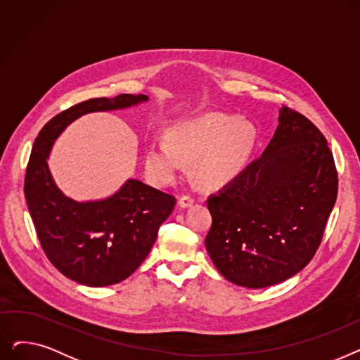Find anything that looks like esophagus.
I'll list each match as a JSON object with an SVG mask.
<instances>
[{
	"instance_id": "esophagus-1",
	"label": "esophagus",
	"mask_w": 360,
	"mask_h": 360,
	"mask_svg": "<svg viewBox=\"0 0 360 360\" xmlns=\"http://www.w3.org/2000/svg\"><path fill=\"white\" fill-rule=\"evenodd\" d=\"M193 202H194V198H191L190 195H184V197H181V198H179V201H178V204H179L181 209H186V207L193 205Z\"/></svg>"
}]
</instances>
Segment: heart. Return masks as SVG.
<instances>
[{
  "label": "heart",
  "mask_w": 360,
  "mask_h": 360,
  "mask_svg": "<svg viewBox=\"0 0 360 360\" xmlns=\"http://www.w3.org/2000/svg\"><path fill=\"white\" fill-rule=\"evenodd\" d=\"M258 146V131L250 121L224 113L186 120L170 131L169 143L153 141L144 150V167L158 185L175 182L186 162L207 188L235 181L250 165Z\"/></svg>",
  "instance_id": "b5f03b06"
}]
</instances>
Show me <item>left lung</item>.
Segmentation results:
<instances>
[{
  "mask_svg": "<svg viewBox=\"0 0 360 360\" xmlns=\"http://www.w3.org/2000/svg\"><path fill=\"white\" fill-rule=\"evenodd\" d=\"M337 170L321 131L281 106L261 158L207 200L205 248L233 285L262 289L297 274L315 255L337 200Z\"/></svg>",
  "mask_w": 360,
  "mask_h": 360,
  "instance_id": "left-lung-1",
  "label": "left lung"
}]
</instances>
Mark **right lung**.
Wrapping results in <instances>:
<instances>
[{
    "mask_svg": "<svg viewBox=\"0 0 360 360\" xmlns=\"http://www.w3.org/2000/svg\"><path fill=\"white\" fill-rule=\"evenodd\" d=\"M147 101L146 94H120L82 102L53 117L34 140L25 178L29 212L53 267L80 285L110 286L134 273L176 200L132 178L108 198L72 200L55 184L49 153L61 132L86 113L127 109Z\"/></svg>",
    "mask_w": 360,
    "mask_h": 360,
    "instance_id": "1",
    "label": "right lung"
}]
</instances>
